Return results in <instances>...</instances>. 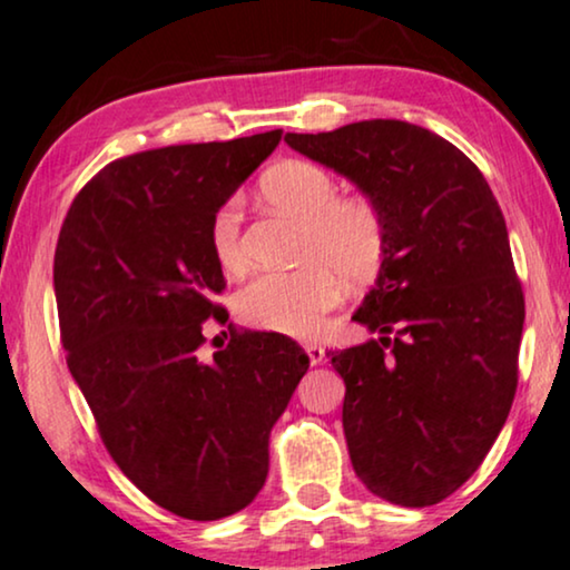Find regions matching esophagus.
<instances>
[{"instance_id":"obj_1","label":"esophagus","mask_w":570,"mask_h":570,"mask_svg":"<svg viewBox=\"0 0 570 570\" xmlns=\"http://www.w3.org/2000/svg\"><path fill=\"white\" fill-rule=\"evenodd\" d=\"M303 351H306V356H308V361H312V366H320L324 361V348L320 343H306V345H303Z\"/></svg>"}]
</instances>
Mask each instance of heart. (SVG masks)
Masks as SVG:
<instances>
[{
  "instance_id": "obj_1",
  "label": "heart",
  "mask_w": 570,
  "mask_h": 570,
  "mask_svg": "<svg viewBox=\"0 0 570 570\" xmlns=\"http://www.w3.org/2000/svg\"><path fill=\"white\" fill-rule=\"evenodd\" d=\"M262 196L301 219L295 269L256 275L238 295L243 320L308 337L353 287L372 283L387 256V219L368 196H337V180L314 161L287 159L262 175ZM212 254L227 272L243 267L240 209L219 206L209 227Z\"/></svg>"
}]
</instances>
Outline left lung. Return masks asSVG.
<instances>
[{"label": "left lung", "mask_w": 570, "mask_h": 570, "mask_svg": "<svg viewBox=\"0 0 570 570\" xmlns=\"http://www.w3.org/2000/svg\"><path fill=\"white\" fill-rule=\"evenodd\" d=\"M387 219V256L353 322L376 337L327 358L345 382L351 463L376 498L445 500L482 465L519 384L523 291L484 175L403 120L287 132Z\"/></svg>", "instance_id": "obj_1"}]
</instances>
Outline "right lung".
<instances>
[{
  "label": "right lung",
  "mask_w": 570,
  "mask_h": 570,
  "mask_svg": "<svg viewBox=\"0 0 570 570\" xmlns=\"http://www.w3.org/2000/svg\"><path fill=\"white\" fill-rule=\"evenodd\" d=\"M283 130L130 154L72 202L55 250L59 335L101 442L165 511L217 521L269 471V432L308 368L279 332H230L198 358L204 322H227L214 214Z\"/></svg>",
  "instance_id": "obj_1"
}]
</instances>
